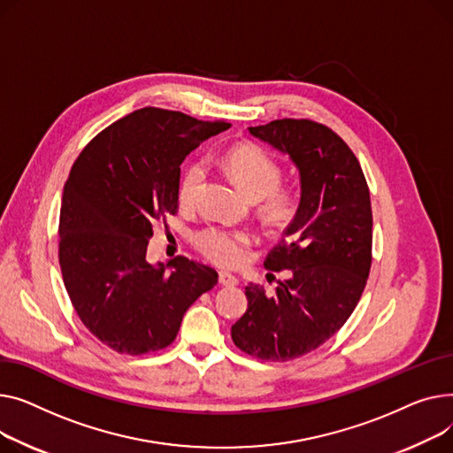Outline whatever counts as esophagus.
I'll return each mask as SVG.
<instances>
[{"instance_id": "34e87169", "label": "esophagus", "mask_w": 453, "mask_h": 453, "mask_svg": "<svg viewBox=\"0 0 453 453\" xmlns=\"http://www.w3.org/2000/svg\"><path fill=\"white\" fill-rule=\"evenodd\" d=\"M219 283L225 285V287H234V285L239 283V280H237L234 274L221 271V273H219Z\"/></svg>"}]
</instances>
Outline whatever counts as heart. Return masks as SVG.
Here are the masks:
<instances>
[{"instance_id":"obj_1","label":"heart","mask_w":453,"mask_h":453,"mask_svg":"<svg viewBox=\"0 0 453 453\" xmlns=\"http://www.w3.org/2000/svg\"><path fill=\"white\" fill-rule=\"evenodd\" d=\"M225 168L235 184L250 199L259 201L263 219L271 226H283L296 218L300 208V190L292 186H280L281 168L274 158L254 144H242L226 151ZM206 177V163L194 161L186 166L179 182V199L182 204H192ZM252 235L243 230L225 226H206L197 232L196 245L210 259L223 267L242 265L247 249L252 245Z\"/></svg>"}]
</instances>
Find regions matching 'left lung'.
<instances>
[{"instance_id": "left-lung-1", "label": "left lung", "mask_w": 453, "mask_h": 453, "mask_svg": "<svg viewBox=\"0 0 453 453\" xmlns=\"http://www.w3.org/2000/svg\"><path fill=\"white\" fill-rule=\"evenodd\" d=\"M300 172L302 201L265 267L288 271L274 295L245 287L247 312L232 326L243 353L287 362L320 348L355 311L371 269L373 214L358 158L333 129L307 119L249 127Z\"/></svg>"}]
</instances>
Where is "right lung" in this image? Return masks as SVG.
<instances>
[{"mask_svg":"<svg viewBox=\"0 0 453 453\" xmlns=\"http://www.w3.org/2000/svg\"><path fill=\"white\" fill-rule=\"evenodd\" d=\"M228 122L142 108L82 150L64 186L58 257L82 324L126 355L165 349L218 273L184 256L146 259L153 223L177 214L180 165Z\"/></svg>","mask_w":453,"mask_h":453,"instance_id":"add662e5","label":"right lung"}]
</instances>
